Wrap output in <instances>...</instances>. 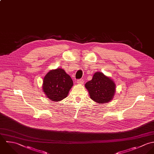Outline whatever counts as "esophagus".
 I'll use <instances>...</instances> for the list:
<instances>
[{"label":"esophagus","instance_id":"esophagus-1","mask_svg":"<svg viewBox=\"0 0 154 154\" xmlns=\"http://www.w3.org/2000/svg\"><path fill=\"white\" fill-rule=\"evenodd\" d=\"M77 83L79 85H83L84 83V80L83 79H79L77 81Z\"/></svg>","mask_w":154,"mask_h":154}]
</instances>
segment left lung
Masks as SVG:
<instances>
[{
	"label": "left lung",
	"instance_id": "left-lung-1",
	"mask_svg": "<svg viewBox=\"0 0 154 154\" xmlns=\"http://www.w3.org/2000/svg\"><path fill=\"white\" fill-rule=\"evenodd\" d=\"M85 88L89 92L90 97L99 103L109 102L116 93L114 82L100 72L94 74L92 79L86 83Z\"/></svg>",
	"mask_w": 154,
	"mask_h": 154
}]
</instances>
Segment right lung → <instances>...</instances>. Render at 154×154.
I'll return each instance as SVG.
<instances>
[{
    "label": "right lung",
    "mask_w": 154,
    "mask_h": 154,
    "mask_svg": "<svg viewBox=\"0 0 154 154\" xmlns=\"http://www.w3.org/2000/svg\"><path fill=\"white\" fill-rule=\"evenodd\" d=\"M73 85L71 77L62 68L51 70L45 76L43 91L52 101H60L66 97Z\"/></svg>",
    "instance_id": "add662e5"
}]
</instances>
